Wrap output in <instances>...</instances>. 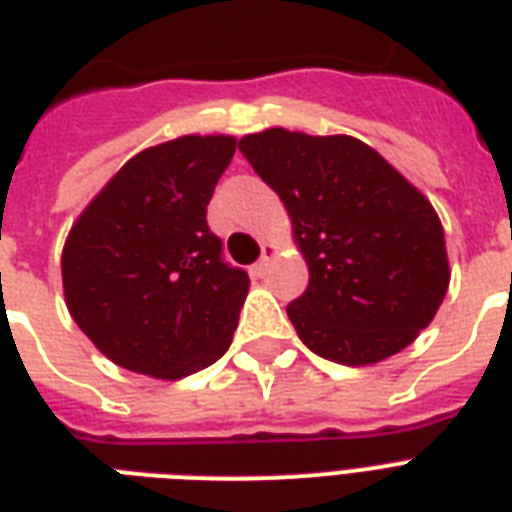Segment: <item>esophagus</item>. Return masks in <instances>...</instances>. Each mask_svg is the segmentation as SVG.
I'll use <instances>...</instances> for the list:
<instances>
[{
	"instance_id": "obj_1",
	"label": "esophagus",
	"mask_w": 512,
	"mask_h": 512,
	"mask_svg": "<svg viewBox=\"0 0 512 512\" xmlns=\"http://www.w3.org/2000/svg\"><path fill=\"white\" fill-rule=\"evenodd\" d=\"M273 257H276V247H273V244H265L263 257H260V260L255 263V268H252V271H255V276H265V271H268V265H271Z\"/></svg>"
}]
</instances>
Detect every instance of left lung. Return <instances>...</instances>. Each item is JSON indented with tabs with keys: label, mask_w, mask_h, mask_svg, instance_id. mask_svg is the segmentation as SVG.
<instances>
[{
	"label": "left lung",
	"mask_w": 512,
	"mask_h": 512,
	"mask_svg": "<svg viewBox=\"0 0 512 512\" xmlns=\"http://www.w3.org/2000/svg\"><path fill=\"white\" fill-rule=\"evenodd\" d=\"M282 198L308 290L287 306L308 349L338 365H376L411 346L451 282L443 225L419 187L346 134L282 126L239 139Z\"/></svg>",
	"instance_id": "left-lung-1"
}]
</instances>
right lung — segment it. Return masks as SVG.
I'll list each match as a JSON object with an SVG mask.
<instances>
[{
    "instance_id": "add662e5",
    "label": "right lung",
    "mask_w": 512,
    "mask_h": 512,
    "mask_svg": "<svg viewBox=\"0 0 512 512\" xmlns=\"http://www.w3.org/2000/svg\"><path fill=\"white\" fill-rule=\"evenodd\" d=\"M233 152L230 134L147 147L74 220L61 252L66 308L120 368L177 381L228 351L249 276L222 263L206 206Z\"/></svg>"
}]
</instances>
